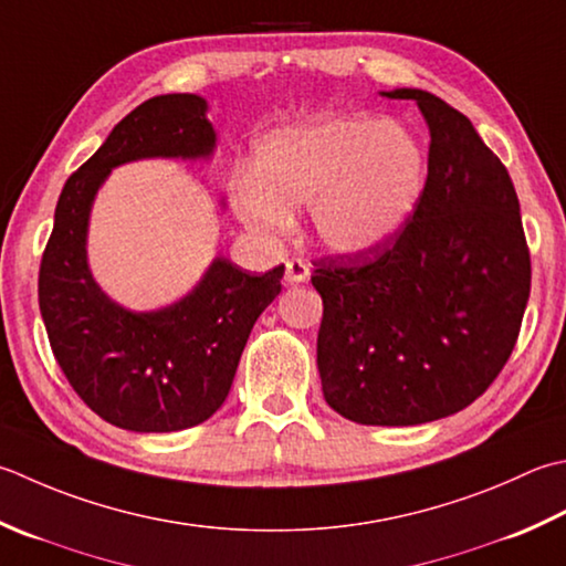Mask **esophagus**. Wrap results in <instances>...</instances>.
<instances>
[{
  "instance_id": "obj_1",
  "label": "esophagus",
  "mask_w": 566,
  "mask_h": 566,
  "mask_svg": "<svg viewBox=\"0 0 566 566\" xmlns=\"http://www.w3.org/2000/svg\"><path fill=\"white\" fill-rule=\"evenodd\" d=\"M308 276H312V264L302 258H292L286 260V272H284V280L290 284H302L308 282Z\"/></svg>"
}]
</instances>
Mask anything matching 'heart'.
Here are the masks:
<instances>
[{
  "mask_svg": "<svg viewBox=\"0 0 566 566\" xmlns=\"http://www.w3.org/2000/svg\"><path fill=\"white\" fill-rule=\"evenodd\" d=\"M427 157L405 127L370 117H328L264 137L254 171L232 186L238 216L282 232L308 206L321 245L363 252L400 230L422 201Z\"/></svg>",
  "mask_w": 566,
  "mask_h": 566,
  "instance_id": "obj_1",
  "label": "heart"
}]
</instances>
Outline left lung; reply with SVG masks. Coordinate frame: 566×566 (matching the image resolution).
Listing matches in <instances>:
<instances>
[{"instance_id": "obj_1", "label": "left lung", "mask_w": 566, "mask_h": 566, "mask_svg": "<svg viewBox=\"0 0 566 566\" xmlns=\"http://www.w3.org/2000/svg\"><path fill=\"white\" fill-rule=\"evenodd\" d=\"M429 125L422 201L380 245L314 260L316 360L328 407L370 427L461 412L501 375L530 298V248L511 174L467 115L402 87Z\"/></svg>"}]
</instances>
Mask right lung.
<instances>
[{
	"instance_id": "obj_1",
	"label": "right lung",
	"mask_w": 566,
	"mask_h": 566,
	"mask_svg": "<svg viewBox=\"0 0 566 566\" xmlns=\"http://www.w3.org/2000/svg\"><path fill=\"white\" fill-rule=\"evenodd\" d=\"M216 135L198 95H159L109 132L65 181L39 270V308L55 363L97 417L129 431H179L226 402L254 321L282 292L284 264L264 274L218 258L179 304L132 314L97 290L85 260L97 186L117 164L208 157Z\"/></svg>"
}]
</instances>
